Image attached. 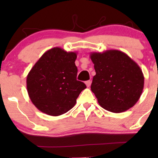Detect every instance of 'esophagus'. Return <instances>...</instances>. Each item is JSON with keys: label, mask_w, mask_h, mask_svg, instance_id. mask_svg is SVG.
I'll return each mask as SVG.
<instances>
[{"label": "esophagus", "mask_w": 158, "mask_h": 158, "mask_svg": "<svg viewBox=\"0 0 158 158\" xmlns=\"http://www.w3.org/2000/svg\"><path fill=\"white\" fill-rule=\"evenodd\" d=\"M90 84H91V81H90V80H88V81H85V85H86L87 87H90Z\"/></svg>", "instance_id": "obj_1"}]
</instances>
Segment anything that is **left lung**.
I'll return each mask as SVG.
<instances>
[{
    "label": "left lung",
    "mask_w": 158,
    "mask_h": 158,
    "mask_svg": "<svg viewBox=\"0 0 158 158\" xmlns=\"http://www.w3.org/2000/svg\"><path fill=\"white\" fill-rule=\"evenodd\" d=\"M96 75L91 88L99 104L113 113H121L136 104L142 94L144 77L139 65L117 50L91 52Z\"/></svg>",
    "instance_id": "8db88e82"
}]
</instances>
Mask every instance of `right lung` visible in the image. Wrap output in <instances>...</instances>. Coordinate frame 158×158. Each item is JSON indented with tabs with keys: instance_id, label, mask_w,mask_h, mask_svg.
<instances>
[{
	"instance_id": "right-lung-1",
	"label": "right lung",
	"mask_w": 158,
	"mask_h": 158,
	"mask_svg": "<svg viewBox=\"0 0 158 158\" xmlns=\"http://www.w3.org/2000/svg\"><path fill=\"white\" fill-rule=\"evenodd\" d=\"M77 52L53 48L45 52L29 72L28 95L41 112L50 116L66 113L86 88L85 83L77 80Z\"/></svg>"
}]
</instances>
